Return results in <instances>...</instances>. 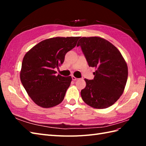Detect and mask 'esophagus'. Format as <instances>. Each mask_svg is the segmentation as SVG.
Instances as JSON below:
<instances>
[{"label":"esophagus","instance_id":"34e87169","mask_svg":"<svg viewBox=\"0 0 146 146\" xmlns=\"http://www.w3.org/2000/svg\"><path fill=\"white\" fill-rule=\"evenodd\" d=\"M71 77H72V80H73V81H76V80H78V78H76V77H75V76H72Z\"/></svg>","mask_w":146,"mask_h":146}]
</instances>
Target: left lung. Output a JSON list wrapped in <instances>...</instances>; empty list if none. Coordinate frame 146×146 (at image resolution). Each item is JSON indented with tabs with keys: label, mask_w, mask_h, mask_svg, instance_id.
<instances>
[{
	"label": "left lung",
	"mask_w": 146,
	"mask_h": 146,
	"mask_svg": "<svg viewBox=\"0 0 146 146\" xmlns=\"http://www.w3.org/2000/svg\"><path fill=\"white\" fill-rule=\"evenodd\" d=\"M80 46L88 66L96 68L94 78L85 79L86 86L81 96L85 103L95 108H106L122 95L127 80L126 62L115 46L100 37H83Z\"/></svg>",
	"instance_id": "1"
}]
</instances>
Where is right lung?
<instances>
[{
    "label": "right lung",
    "instance_id": "right-lung-1",
    "mask_svg": "<svg viewBox=\"0 0 146 146\" xmlns=\"http://www.w3.org/2000/svg\"><path fill=\"white\" fill-rule=\"evenodd\" d=\"M80 37H56L39 42L23 58L20 78L27 94L39 107L50 108L63 100L71 77L55 75L66 52Z\"/></svg>",
    "mask_w": 146,
    "mask_h": 146
}]
</instances>
